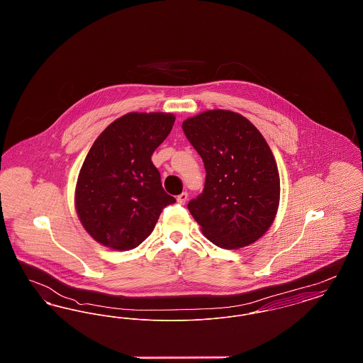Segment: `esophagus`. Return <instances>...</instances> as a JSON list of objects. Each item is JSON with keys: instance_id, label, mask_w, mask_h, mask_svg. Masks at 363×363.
<instances>
[{"instance_id": "34e87169", "label": "esophagus", "mask_w": 363, "mask_h": 363, "mask_svg": "<svg viewBox=\"0 0 363 363\" xmlns=\"http://www.w3.org/2000/svg\"><path fill=\"white\" fill-rule=\"evenodd\" d=\"M186 200H188V193H186V191H182V193L177 197V203L181 204V206H184V204L186 203Z\"/></svg>"}]
</instances>
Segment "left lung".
Returning <instances> with one entry per match:
<instances>
[{
	"instance_id": "left-lung-1",
	"label": "left lung",
	"mask_w": 363,
	"mask_h": 363,
	"mask_svg": "<svg viewBox=\"0 0 363 363\" xmlns=\"http://www.w3.org/2000/svg\"><path fill=\"white\" fill-rule=\"evenodd\" d=\"M206 167V185L189 208L208 240L247 246L271 227L279 206L277 162L259 129L241 114L209 110L182 123Z\"/></svg>"
}]
</instances>
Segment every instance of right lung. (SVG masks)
I'll use <instances>...</instances> for the list:
<instances>
[{
  "mask_svg": "<svg viewBox=\"0 0 363 363\" xmlns=\"http://www.w3.org/2000/svg\"><path fill=\"white\" fill-rule=\"evenodd\" d=\"M175 117L129 113L92 144L76 185V209L86 233L116 250L138 247L163 208L175 203L151 156L172 132Z\"/></svg>",
  "mask_w": 363,
  "mask_h": 363,
  "instance_id": "1",
  "label": "right lung"
}]
</instances>
